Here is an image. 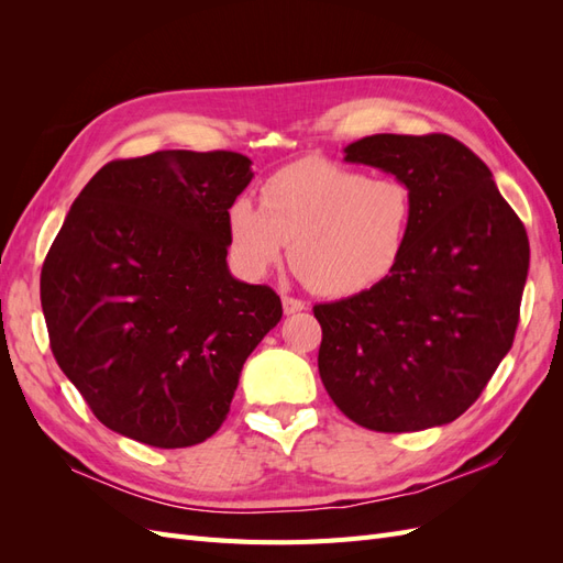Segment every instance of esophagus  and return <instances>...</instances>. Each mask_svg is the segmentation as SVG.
Instances as JSON below:
<instances>
[{"label":"esophagus","mask_w":563,"mask_h":563,"mask_svg":"<svg viewBox=\"0 0 563 563\" xmlns=\"http://www.w3.org/2000/svg\"><path fill=\"white\" fill-rule=\"evenodd\" d=\"M282 308H284V314H296V312L305 310V302L298 298H291V296H282Z\"/></svg>","instance_id":"obj_1"}]
</instances>
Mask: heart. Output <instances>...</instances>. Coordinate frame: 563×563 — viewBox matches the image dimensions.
Wrapping results in <instances>:
<instances>
[{"label": "heart", "instance_id": "heart-1", "mask_svg": "<svg viewBox=\"0 0 563 563\" xmlns=\"http://www.w3.org/2000/svg\"><path fill=\"white\" fill-rule=\"evenodd\" d=\"M261 203L230 207L232 258L261 279L291 242V263L319 296L350 298L397 269L413 225L411 187L333 162L284 166L263 185Z\"/></svg>", "mask_w": 563, "mask_h": 563}]
</instances>
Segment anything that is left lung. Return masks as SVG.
Listing matches in <instances>:
<instances>
[{
  "label": "left lung",
  "mask_w": 563,
  "mask_h": 563,
  "mask_svg": "<svg viewBox=\"0 0 563 563\" xmlns=\"http://www.w3.org/2000/svg\"><path fill=\"white\" fill-rule=\"evenodd\" d=\"M345 162L404 180L413 225L397 269L364 294L314 305L319 376L350 420L376 432L453 422L512 347L528 236L488 166L446 133H376Z\"/></svg>",
  "instance_id": "8db88e82"
}]
</instances>
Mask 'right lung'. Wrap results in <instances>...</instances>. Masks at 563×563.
Segmentation results:
<instances>
[{"instance_id": "right-lung-1", "label": "right lung", "mask_w": 563, "mask_h": 563, "mask_svg": "<svg viewBox=\"0 0 563 563\" xmlns=\"http://www.w3.org/2000/svg\"><path fill=\"white\" fill-rule=\"evenodd\" d=\"M251 178L240 152L162 150L106 164L67 211L42 310L58 366L112 432L201 444L279 323V296L225 261L230 207Z\"/></svg>"}]
</instances>
